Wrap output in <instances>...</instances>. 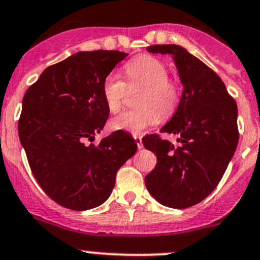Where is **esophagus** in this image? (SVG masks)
Returning <instances> with one entry per match:
<instances>
[{
    "label": "esophagus",
    "mask_w": 260,
    "mask_h": 260,
    "mask_svg": "<svg viewBox=\"0 0 260 260\" xmlns=\"http://www.w3.org/2000/svg\"><path fill=\"white\" fill-rule=\"evenodd\" d=\"M134 140H135V143H137L138 148H139V149H142V148H143L142 138H140V137H138V135H134Z\"/></svg>",
    "instance_id": "34e87169"
}]
</instances>
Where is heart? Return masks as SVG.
I'll list each match as a JSON object with an SVG mask.
<instances>
[{"label":"heart","instance_id":"1","mask_svg":"<svg viewBox=\"0 0 260 260\" xmlns=\"http://www.w3.org/2000/svg\"><path fill=\"white\" fill-rule=\"evenodd\" d=\"M125 73L130 83L144 86L138 100L140 107L112 118L111 128L140 134L155 125L160 116L167 120L176 113L181 103L182 89L175 79L170 78L169 68L163 61L145 54L138 56L126 63ZM125 90V83L118 75L111 73L106 76L102 83V97L110 112L121 110Z\"/></svg>","mask_w":260,"mask_h":260}]
</instances>
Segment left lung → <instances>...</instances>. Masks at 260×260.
Here are the masks:
<instances>
[{
  "mask_svg": "<svg viewBox=\"0 0 260 260\" xmlns=\"http://www.w3.org/2000/svg\"><path fill=\"white\" fill-rule=\"evenodd\" d=\"M147 51L171 54L184 90L179 110L160 128L177 135L179 145L158 134L143 138L144 147L157 155L145 185L163 206L189 208L216 189L236 150L237 106L221 78L185 48L157 44Z\"/></svg>",
  "mask_w": 260,
  "mask_h": 260,
  "instance_id": "8db88e82",
  "label": "left lung"
}]
</instances>
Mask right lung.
<instances>
[{
	"mask_svg": "<svg viewBox=\"0 0 260 260\" xmlns=\"http://www.w3.org/2000/svg\"><path fill=\"white\" fill-rule=\"evenodd\" d=\"M127 54L78 52L48 66L23 98L19 138L43 191L65 208L101 206L115 186L121 166L137 152L127 133H112L88 144L105 127L110 111L102 83Z\"/></svg>",
	"mask_w": 260,
	"mask_h": 260,
	"instance_id": "right-lung-1",
	"label": "right lung"
}]
</instances>
